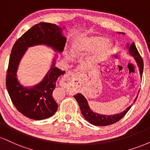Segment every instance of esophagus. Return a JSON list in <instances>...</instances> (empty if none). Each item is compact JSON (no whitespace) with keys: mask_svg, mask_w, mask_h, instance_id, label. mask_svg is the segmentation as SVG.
Wrapping results in <instances>:
<instances>
[{"mask_svg":"<svg viewBox=\"0 0 150 150\" xmlns=\"http://www.w3.org/2000/svg\"><path fill=\"white\" fill-rule=\"evenodd\" d=\"M77 74L75 73H68L62 78L61 85H70V87H75L77 86Z\"/></svg>","mask_w":150,"mask_h":150,"instance_id":"1","label":"esophagus"}]
</instances>
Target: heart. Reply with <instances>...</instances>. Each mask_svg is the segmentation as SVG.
<instances>
[{
	"instance_id": "heart-1",
	"label": "heart",
	"mask_w": 150,
	"mask_h": 150,
	"mask_svg": "<svg viewBox=\"0 0 150 150\" xmlns=\"http://www.w3.org/2000/svg\"><path fill=\"white\" fill-rule=\"evenodd\" d=\"M96 50L92 56L94 63L106 60L112 53V45L107 42L106 38L101 36H92L75 42L73 46L74 53L78 54L82 52H89Z\"/></svg>"
}]
</instances>
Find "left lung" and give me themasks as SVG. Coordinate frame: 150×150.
I'll return each mask as SVG.
<instances>
[{
    "instance_id": "left-lung-1",
    "label": "left lung",
    "mask_w": 150,
    "mask_h": 150,
    "mask_svg": "<svg viewBox=\"0 0 150 150\" xmlns=\"http://www.w3.org/2000/svg\"><path fill=\"white\" fill-rule=\"evenodd\" d=\"M129 52L135 58V61L137 62V65H138L139 69H140V75L142 77L144 68L143 60H142L140 54L139 53L138 51H137V48H136L135 44L133 42L132 43V44L129 47ZM74 97L75 98L77 103H78L81 113L83 115V116L85 117V119L88 122H89L91 124L97 125V126H106V125H111L116 123V122L120 120L126 114L127 112L130 110V108L132 106H130L123 112L118 113V114L113 115V116H104V115H100L93 112L92 110L90 109V108H89L86 99L81 94H77L76 95L74 96ZM137 98L135 99V101H136Z\"/></svg>"
}]
</instances>
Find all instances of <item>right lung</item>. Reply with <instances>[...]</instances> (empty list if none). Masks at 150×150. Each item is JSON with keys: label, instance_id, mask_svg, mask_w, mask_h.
<instances>
[{"label": "right lung", "instance_id": "right-lung-1", "mask_svg": "<svg viewBox=\"0 0 150 150\" xmlns=\"http://www.w3.org/2000/svg\"><path fill=\"white\" fill-rule=\"evenodd\" d=\"M62 28L54 24L40 22L23 34L15 43L10 53L6 75V87L12 102L17 110L33 120H43L52 116L56 112L58 104L53 97L58 77L62 71L52 67L44 79L34 87L27 88L20 85L17 80V69L20 59L27 47L46 44L56 51L62 52L66 38L62 35Z\"/></svg>", "mask_w": 150, "mask_h": 150}]
</instances>
